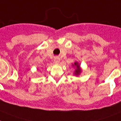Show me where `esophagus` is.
<instances>
[{"mask_svg":"<svg viewBox=\"0 0 121 121\" xmlns=\"http://www.w3.org/2000/svg\"><path fill=\"white\" fill-rule=\"evenodd\" d=\"M60 58L58 57L55 58V59H54V62H55V63L58 64L59 63H60Z\"/></svg>","mask_w":121,"mask_h":121,"instance_id":"34e87169","label":"esophagus"}]
</instances>
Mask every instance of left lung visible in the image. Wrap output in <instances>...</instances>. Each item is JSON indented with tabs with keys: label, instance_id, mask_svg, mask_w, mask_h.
<instances>
[{
	"label": "left lung",
	"instance_id": "8db88e82",
	"mask_svg": "<svg viewBox=\"0 0 121 121\" xmlns=\"http://www.w3.org/2000/svg\"><path fill=\"white\" fill-rule=\"evenodd\" d=\"M73 66H75V67H76V69H75V71H74V74H75V75H76V76L79 75L81 71V68H80V66H79V65L78 63L77 62H75L74 63V65H73Z\"/></svg>",
	"mask_w": 121,
	"mask_h": 121
}]
</instances>
